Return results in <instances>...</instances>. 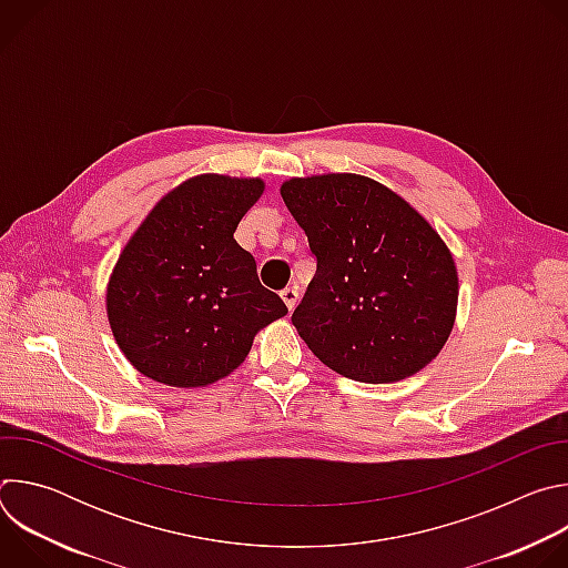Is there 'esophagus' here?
Returning <instances> with one entry per match:
<instances>
[{"label":"esophagus","instance_id":"34e87169","mask_svg":"<svg viewBox=\"0 0 568 568\" xmlns=\"http://www.w3.org/2000/svg\"><path fill=\"white\" fill-rule=\"evenodd\" d=\"M281 298L285 301V305H287V310L292 312L294 310V305H296V301H298V290L292 285V287H285L283 292H281Z\"/></svg>","mask_w":568,"mask_h":568}]
</instances>
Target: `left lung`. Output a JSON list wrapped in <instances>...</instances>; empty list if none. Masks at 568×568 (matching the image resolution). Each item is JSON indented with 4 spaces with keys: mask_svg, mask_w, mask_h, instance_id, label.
I'll list each match as a JSON object with an SVG mask.
<instances>
[{
    "mask_svg": "<svg viewBox=\"0 0 568 568\" xmlns=\"http://www.w3.org/2000/svg\"><path fill=\"white\" fill-rule=\"evenodd\" d=\"M283 202L316 258L292 314L307 348L344 377L386 384L425 368L456 318L454 258L432 224L362 175L290 180Z\"/></svg>",
    "mask_w": 568,
    "mask_h": 568,
    "instance_id": "8db88e82",
    "label": "left lung"
}]
</instances>
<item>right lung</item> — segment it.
<instances>
[{
    "label": "right lung",
    "instance_id": "1",
    "mask_svg": "<svg viewBox=\"0 0 568 568\" xmlns=\"http://www.w3.org/2000/svg\"><path fill=\"white\" fill-rule=\"evenodd\" d=\"M263 189L261 180L193 178L161 197L130 237L108 285V316L145 377L213 384L245 362L261 328L287 314L233 237Z\"/></svg>",
    "mask_w": 568,
    "mask_h": 568
}]
</instances>
